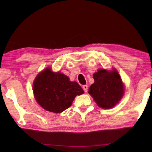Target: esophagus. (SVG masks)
Returning a JSON list of instances; mask_svg holds the SVG:
<instances>
[{
    "instance_id": "esophagus-1",
    "label": "esophagus",
    "mask_w": 152,
    "mask_h": 152,
    "mask_svg": "<svg viewBox=\"0 0 152 152\" xmlns=\"http://www.w3.org/2000/svg\"><path fill=\"white\" fill-rule=\"evenodd\" d=\"M83 90H84V91L86 93L87 91H88V86H87V85H83Z\"/></svg>"
}]
</instances>
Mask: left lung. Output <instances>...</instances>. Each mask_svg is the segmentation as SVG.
Returning <instances> with one entry per match:
<instances>
[{
	"label": "left lung",
	"mask_w": 152,
	"mask_h": 152,
	"mask_svg": "<svg viewBox=\"0 0 152 152\" xmlns=\"http://www.w3.org/2000/svg\"><path fill=\"white\" fill-rule=\"evenodd\" d=\"M93 78L95 82L89 87V94L99 107L106 109L114 107L120 101L124 92L118 72L115 70L109 72L101 69L93 74Z\"/></svg>",
	"instance_id": "8db88e82"
}]
</instances>
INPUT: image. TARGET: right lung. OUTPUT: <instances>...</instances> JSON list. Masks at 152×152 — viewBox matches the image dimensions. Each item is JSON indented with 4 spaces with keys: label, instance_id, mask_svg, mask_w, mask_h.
Masks as SVG:
<instances>
[{
    "label": "right lung",
    "instance_id": "right-lung-1",
    "mask_svg": "<svg viewBox=\"0 0 152 152\" xmlns=\"http://www.w3.org/2000/svg\"><path fill=\"white\" fill-rule=\"evenodd\" d=\"M33 92L37 102L47 111L61 113L69 108L76 95L83 90L69 77L55 73L47 68L38 74L33 83Z\"/></svg>",
    "mask_w": 152,
    "mask_h": 152
}]
</instances>
